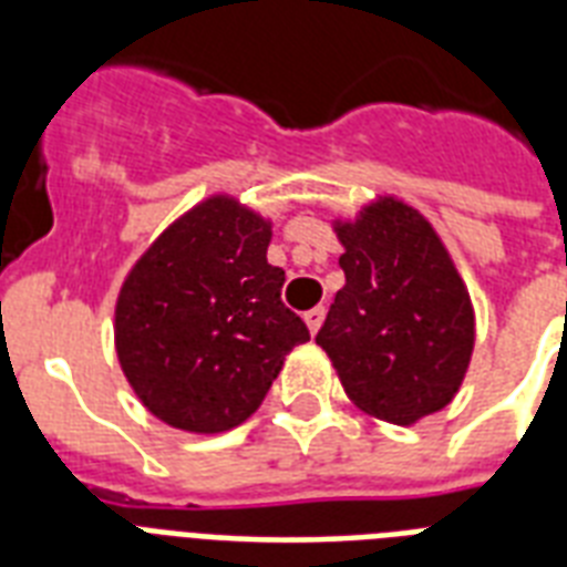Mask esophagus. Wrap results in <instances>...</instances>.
<instances>
[{
  "label": "esophagus",
  "instance_id": "1",
  "mask_svg": "<svg viewBox=\"0 0 567 567\" xmlns=\"http://www.w3.org/2000/svg\"><path fill=\"white\" fill-rule=\"evenodd\" d=\"M323 315H327V311H323V306L306 311V327H309L311 336H318V329L323 327Z\"/></svg>",
  "mask_w": 567,
  "mask_h": 567
}]
</instances>
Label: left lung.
I'll list each match as a JSON object with an SVG mask.
<instances>
[{
	"instance_id": "left-lung-1",
	"label": "left lung",
	"mask_w": 567,
	"mask_h": 567,
	"mask_svg": "<svg viewBox=\"0 0 567 567\" xmlns=\"http://www.w3.org/2000/svg\"><path fill=\"white\" fill-rule=\"evenodd\" d=\"M332 229L347 282L315 341L353 405L412 426L462 388L476 341L467 285L432 223L400 196H377Z\"/></svg>"
}]
</instances>
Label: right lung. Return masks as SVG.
<instances>
[{
	"instance_id": "add662e5",
	"label": "right lung",
	"mask_w": 567,
	"mask_h": 567,
	"mask_svg": "<svg viewBox=\"0 0 567 567\" xmlns=\"http://www.w3.org/2000/svg\"><path fill=\"white\" fill-rule=\"evenodd\" d=\"M274 223L205 196L146 247L114 306V347L137 400L176 430L214 435L256 412L309 329L267 265Z\"/></svg>"
}]
</instances>
